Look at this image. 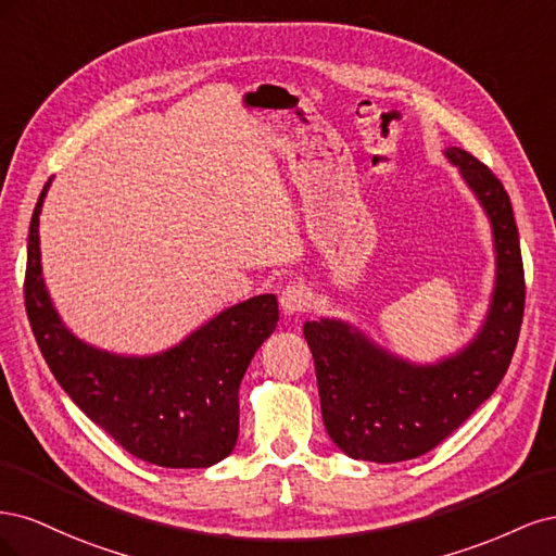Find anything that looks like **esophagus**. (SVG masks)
Segmentation results:
<instances>
[{
    "label": "esophagus",
    "instance_id": "esophagus-1",
    "mask_svg": "<svg viewBox=\"0 0 556 556\" xmlns=\"http://www.w3.org/2000/svg\"><path fill=\"white\" fill-rule=\"evenodd\" d=\"M280 306L285 315H294V313H304L311 306V290L304 282H290L285 285L280 292Z\"/></svg>",
    "mask_w": 556,
    "mask_h": 556
}]
</instances>
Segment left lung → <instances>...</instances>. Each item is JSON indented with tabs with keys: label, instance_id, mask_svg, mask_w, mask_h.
<instances>
[{
	"label": "left lung",
	"instance_id": "obj_1",
	"mask_svg": "<svg viewBox=\"0 0 556 556\" xmlns=\"http://www.w3.org/2000/svg\"><path fill=\"white\" fill-rule=\"evenodd\" d=\"M445 155L492 220L498 266L492 308L478 339L435 366L387 355L339 319L304 325L327 433L352 459L396 464L443 443L494 394L517 348L527 285L510 197L466 150L450 148Z\"/></svg>",
	"mask_w": 556,
	"mask_h": 556
}]
</instances>
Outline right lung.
Segmentation results:
<instances>
[{
    "instance_id": "add662e5",
    "label": "right lung",
    "mask_w": 556,
    "mask_h": 556,
    "mask_svg": "<svg viewBox=\"0 0 556 556\" xmlns=\"http://www.w3.org/2000/svg\"><path fill=\"white\" fill-rule=\"evenodd\" d=\"M48 185L29 223L25 311L55 380L134 457L166 468L225 459L239 439V384L278 323L276 296L227 308L155 357H117L80 343L60 323L41 278L39 213Z\"/></svg>"
}]
</instances>
